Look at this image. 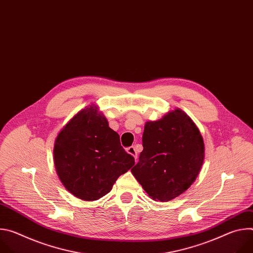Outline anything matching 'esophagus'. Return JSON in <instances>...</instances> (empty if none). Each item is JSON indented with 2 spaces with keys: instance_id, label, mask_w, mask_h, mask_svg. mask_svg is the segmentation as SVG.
<instances>
[{
  "instance_id": "esophagus-1",
  "label": "esophagus",
  "mask_w": 253,
  "mask_h": 253,
  "mask_svg": "<svg viewBox=\"0 0 253 253\" xmlns=\"http://www.w3.org/2000/svg\"><path fill=\"white\" fill-rule=\"evenodd\" d=\"M126 151H127V153H129L130 155H132V156L135 158V160L137 159L138 154H137V151H136V149H135V147H134V146H130V147H128V148L126 149Z\"/></svg>"
}]
</instances>
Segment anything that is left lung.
Instances as JSON below:
<instances>
[{
    "label": "left lung",
    "instance_id": "1",
    "mask_svg": "<svg viewBox=\"0 0 253 253\" xmlns=\"http://www.w3.org/2000/svg\"><path fill=\"white\" fill-rule=\"evenodd\" d=\"M143 151L131 169L148 195L162 202L185 192L195 181L204 160V142L195 123L182 110L148 121Z\"/></svg>",
    "mask_w": 253,
    "mask_h": 253
}]
</instances>
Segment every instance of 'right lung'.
I'll list each match as a JSON object with an SVG mask.
<instances>
[{
    "instance_id": "right-lung-1",
    "label": "right lung",
    "mask_w": 253,
    "mask_h": 253,
    "mask_svg": "<svg viewBox=\"0 0 253 253\" xmlns=\"http://www.w3.org/2000/svg\"><path fill=\"white\" fill-rule=\"evenodd\" d=\"M54 163L66 189L85 201L109 193L118 177L134 164L96 105L79 111L58 134Z\"/></svg>"
}]
</instances>
